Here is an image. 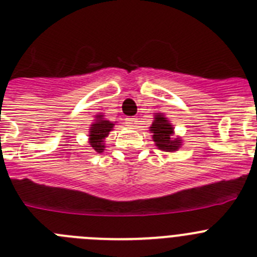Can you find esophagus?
Wrapping results in <instances>:
<instances>
[{
    "label": "esophagus",
    "instance_id": "34e87169",
    "mask_svg": "<svg viewBox=\"0 0 257 257\" xmlns=\"http://www.w3.org/2000/svg\"><path fill=\"white\" fill-rule=\"evenodd\" d=\"M127 122H128V124L130 126H134L135 127L136 124H139V118H127Z\"/></svg>",
    "mask_w": 257,
    "mask_h": 257
}]
</instances>
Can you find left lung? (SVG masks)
<instances>
[{"label":"left lung","instance_id":"8db88e82","mask_svg":"<svg viewBox=\"0 0 257 257\" xmlns=\"http://www.w3.org/2000/svg\"><path fill=\"white\" fill-rule=\"evenodd\" d=\"M151 133L153 134V142L161 151L175 152L181 147L180 138H172L174 127L170 124L167 118L161 113L154 115V121L151 126Z\"/></svg>","mask_w":257,"mask_h":257}]
</instances>
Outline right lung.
I'll list each match as a JSON object with an SVG mask.
<instances>
[{
	"label": "right lung",
	"mask_w": 257,
	"mask_h": 257,
	"mask_svg": "<svg viewBox=\"0 0 257 257\" xmlns=\"http://www.w3.org/2000/svg\"><path fill=\"white\" fill-rule=\"evenodd\" d=\"M114 123H112L110 121H106L105 118H103V114L96 115V119H95L94 123L90 127V139L88 143L92 147L94 151H96L97 153H101L105 148L104 145V139L109 135V133L112 131Z\"/></svg>",
	"instance_id": "add662e5"
}]
</instances>
